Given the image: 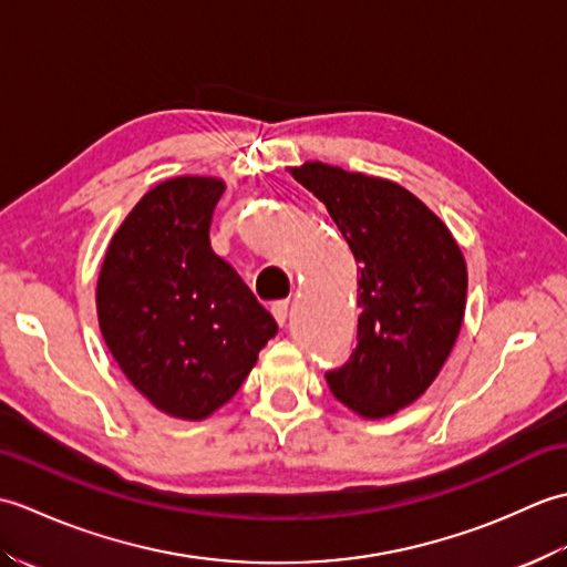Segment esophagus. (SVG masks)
I'll return each mask as SVG.
<instances>
[{
  "instance_id": "obj_1",
  "label": "esophagus",
  "mask_w": 567,
  "mask_h": 567,
  "mask_svg": "<svg viewBox=\"0 0 567 567\" xmlns=\"http://www.w3.org/2000/svg\"><path fill=\"white\" fill-rule=\"evenodd\" d=\"M287 309H290V302H287V299H277V302L270 305L272 317L277 323H280V327H285V321H287Z\"/></svg>"
}]
</instances>
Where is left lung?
<instances>
[{"label": "left lung", "mask_w": 567, "mask_h": 567, "mask_svg": "<svg viewBox=\"0 0 567 567\" xmlns=\"http://www.w3.org/2000/svg\"><path fill=\"white\" fill-rule=\"evenodd\" d=\"M327 204L358 262V343L327 372L336 400L365 419L416 402L461 331L467 270L449 228L412 192L323 163L292 167Z\"/></svg>", "instance_id": "8db88e82"}]
</instances>
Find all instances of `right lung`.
<instances>
[{
	"instance_id": "add662e5",
	"label": "right lung",
	"mask_w": 567,
	"mask_h": 567,
	"mask_svg": "<svg viewBox=\"0 0 567 567\" xmlns=\"http://www.w3.org/2000/svg\"><path fill=\"white\" fill-rule=\"evenodd\" d=\"M224 183L173 177L143 195L102 262L97 317L131 384L161 412L199 421L238 392L277 323L212 250Z\"/></svg>"
}]
</instances>
